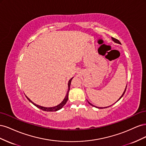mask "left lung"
Returning <instances> with one entry per match:
<instances>
[{
  "label": "left lung",
  "instance_id": "8db88e82",
  "mask_svg": "<svg viewBox=\"0 0 146 146\" xmlns=\"http://www.w3.org/2000/svg\"><path fill=\"white\" fill-rule=\"evenodd\" d=\"M112 39H113V41H114V42H116V43H118V44H121L120 41H119L118 40V39H116V38H113V37H112ZM126 89H127V87H126V88H125V90L124 92H123V93L122 94V95L121 96V98H119V100H120V99H121V98H122V96H123V94H125V91H126ZM118 100H117V101H118ZM88 103H89V104H90L91 105H92V106H94L93 105H92V104H91V103H90V102H88ZM94 107H95V106H94ZM105 108H107V107H105Z\"/></svg>",
  "mask_w": 146,
  "mask_h": 146
}]
</instances>
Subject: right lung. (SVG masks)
Masks as SVG:
<instances>
[{
  "mask_svg": "<svg viewBox=\"0 0 146 146\" xmlns=\"http://www.w3.org/2000/svg\"><path fill=\"white\" fill-rule=\"evenodd\" d=\"M72 78H70L69 81V83H68V91L67 92V94H66V96L65 97V98L64 99V100L62 101V102H61V104H60L59 105H58L57 106H55V107H49V108H47V107H41V106H39V105H38L36 104H34L32 100H30L27 96H26V98H27V99L31 103H32L34 105L36 106V107L39 108V109H41L42 110H43V111H58V110H60L61 108H62V107H63V106L66 104V102H67V101L68 100V93H69V90H70V83H71V80H72Z\"/></svg>",
  "mask_w": 146,
  "mask_h": 146,
  "instance_id": "obj_1",
  "label": "right lung"
}]
</instances>
